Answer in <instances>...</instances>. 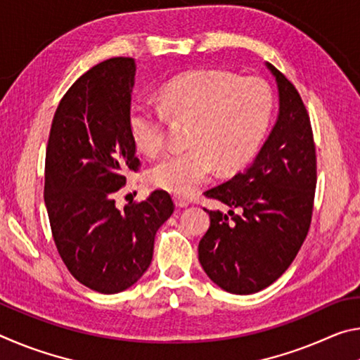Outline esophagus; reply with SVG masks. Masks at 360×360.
I'll use <instances>...</instances> for the list:
<instances>
[{"instance_id": "1", "label": "esophagus", "mask_w": 360, "mask_h": 360, "mask_svg": "<svg viewBox=\"0 0 360 360\" xmlns=\"http://www.w3.org/2000/svg\"><path fill=\"white\" fill-rule=\"evenodd\" d=\"M174 203H176V206H179V208H186V206L188 205V200L186 197H181V195H176Z\"/></svg>"}]
</instances>
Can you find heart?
I'll list each match as a JSON object with an SVG mask.
<instances>
[{
	"label": "heart",
	"mask_w": 360,
	"mask_h": 360,
	"mask_svg": "<svg viewBox=\"0 0 360 360\" xmlns=\"http://www.w3.org/2000/svg\"><path fill=\"white\" fill-rule=\"evenodd\" d=\"M160 106L133 103L127 115L130 136L146 155L167 143V114L192 119L191 148L169 152L149 169L150 186L187 195L219 168L235 173L257 154L275 109L273 90L260 77H238L225 70L182 72L158 90Z\"/></svg>",
	"instance_id": "obj_1"
}]
</instances>
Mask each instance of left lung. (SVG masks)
Instances as JSON below:
<instances>
[{"instance_id":"obj_1","label":"left lung","mask_w":360,"mask_h":360,"mask_svg":"<svg viewBox=\"0 0 360 360\" xmlns=\"http://www.w3.org/2000/svg\"><path fill=\"white\" fill-rule=\"evenodd\" d=\"M279 115L254 163L203 195L230 211H210L198 259L212 281L231 294L268 288L288 270L311 225L318 182L311 122L295 85L271 63Z\"/></svg>"}]
</instances>
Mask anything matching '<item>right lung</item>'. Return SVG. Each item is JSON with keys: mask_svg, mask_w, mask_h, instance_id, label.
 Here are the masks:
<instances>
[{"mask_svg": "<svg viewBox=\"0 0 360 360\" xmlns=\"http://www.w3.org/2000/svg\"><path fill=\"white\" fill-rule=\"evenodd\" d=\"M135 75L130 57L84 72L58 103L46 149L44 202L57 251L79 283L101 294L144 275L157 230L174 211L167 191L115 206L127 173L141 167L127 124Z\"/></svg>", "mask_w": 360, "mask_h": 360, "instance_id": "right-lung-1", "label": "right lung"}]
</instances>
